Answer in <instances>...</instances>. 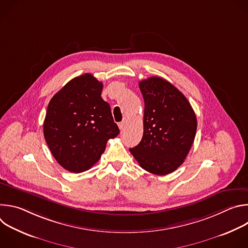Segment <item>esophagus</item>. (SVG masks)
Segmentation results:
<instances>
[{
	"label": "esophagus",
	"instance_id": "34e87169",
	"mask_svg": "<svg viewBox=\"0 0 248 248\" xmlns=\"http://www.w3.org/2000/svg\"><path fill=\"white\" fill-rule=\"evenodd\" d=\"M125 124H126V121H125V120H124L123 122L119 123V127H120V129H124V128L125 127Z\"/></svg>",
	"mask_w": 248,
	"mask_h": 248
}]
</instances>
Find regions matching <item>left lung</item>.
Returning <instances> with one entry per match:
<instances>
[{
    "instance_id": "obj_1",
    "label": "left lung",
    "mask_w": 248,
    "mask_h": 248,
    "mask_svg": "<svg viewBox=\"0 0 248 248\" xmlns=\"http://www.w3.org/2000/svg\"><path fill=\"white\" fill-rule=\"evenodd\" d=\"M144 99L143 136L129 151L145 170L170 173L186 158L194 141L197 120L186 96L164 78L139 82Z\"/></svg>"
}]
</instances>
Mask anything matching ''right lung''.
I'll return each instance as SVG.
<instances>
[{"instance_id": "add662e5", "label": "right lung", "mask_w": 248, "mask_h": 248, "mask_svg": "<svg viewBox=\"0 0 248 248\" xmlns=\"http://www.w3.org/2000/svg\"><path fill=\"white\" fill-rule=\"evenodd\" d=\"M102 89V82L84 74L68 81L48 105L45 140L56 161L72 172L89 170L107 141L120 133L110 105L101 97Z\"/></svg>"}]
</instances>
